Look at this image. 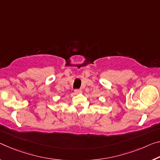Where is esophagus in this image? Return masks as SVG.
<instances>
[{
	"label": "esophagus",
	"mask_w": 160,
	"mask_h": 160,
	"mask_svg": "<svg viewBox=\"0 0 160 160\" xmlns=\"http://www.w3.org/2000/svg\"><path fill=\"white\" fill-rule=\"evenodd\" d=\"M81 92H82V90H80V89H76V90H75V94H80V93H81Z\"/></svg>",
	"instance_id": "esophagus-1"
}]
</instances>
